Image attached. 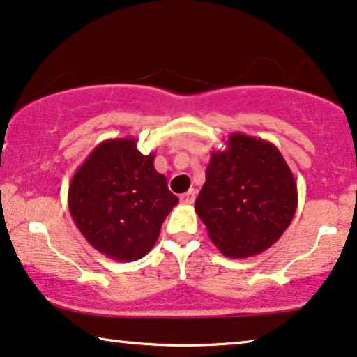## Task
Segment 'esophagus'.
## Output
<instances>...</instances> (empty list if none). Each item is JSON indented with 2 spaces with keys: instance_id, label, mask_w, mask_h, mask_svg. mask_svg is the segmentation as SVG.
I'll list each match as a JSON object with an SVG mask.
<instances>
[{
  "instance_id": "1",
  "label": "esophagus",
  "mask_w": 357,
  "mask_h": 357,
  "mask_svg": "<svg viewBox=\"0 0 357 357\" xmlns=\"http://www.w3.org/2000/svg\"><path fill=\"white\" fill-rule=\"evenodd\" d=\"M179 199H181L183 204H192L194 199H196V191H194V189H189L188 192L181 194V197H179Z\"/></svg>"
}]
</instances>
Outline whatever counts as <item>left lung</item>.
<instances>
[{
    "mask_svg": "<svg viewBox=\"0 0 357 357\" xmlns=\"http://www.w3.org/2000/svg\"><path fill=\"white\" fill-rule=\"evenodd\" d=\"M298 206L285 158L267 139L229 135L211 153L206 183L194 202L212 243L231 259L261 254L287 231Z\"/></svg>",
    "mask_w": 357,
    "mask_h": 357,
    "instance_id": "left-lung-1",
    "label": "left lung"
}]
</instances>
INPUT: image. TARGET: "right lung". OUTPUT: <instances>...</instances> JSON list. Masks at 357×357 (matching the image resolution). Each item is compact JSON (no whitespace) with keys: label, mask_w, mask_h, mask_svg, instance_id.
<instances>
[{"label":"right lung","mask_w":357,"mask_h":357,"mask_svg":"<svg viewBox=\"0 0 357 357\" xmlns=\"http://www.w3.org/2000/svg\"><path fill=\"white\" fill-rule=\"evenodd\" d=\"M137 138L105 139L72 176L69 211L93 249L116 261L145 257L179 199L155 169V153L142 155Z\"/></svg>","instance_id":"right-lung-1"}]
</instances>
